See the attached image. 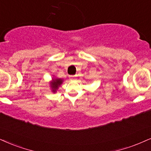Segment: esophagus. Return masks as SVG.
I'll list each match as a JSON object with an SVG mask.
<instances>
[{"label":"esophagus","mask_w":151,"mask_h":151,"mask_svg":"<svg viewBox=\"0 0 151 151\" xmlns=\"http://www.w3.org/2000/svg\"><path fill=\"white\" fill-rule=\"evenodd\" d=\"M70 80H75L76 79V77L74 75H70Z\"/></svg>","instance_id":"esophagus-1"}]
</instances>
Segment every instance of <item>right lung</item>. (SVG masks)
I'll return each mask as SVG.
<instances>
[{
    "instance_id": "obj_1",
    "label": "right lung",
    "mask_w": 151,
    "mask_h": 151,
    "mask_svg": "<svg viewBox=\"0 0 151 151\" xmlns=\"http://www.w3.org/2000/svg\"><path fill=\"white\" fill-rule=\"evenodd\" d=\"M62 82H63V80L60 79H56L53 80L52 83H51V85L53 92H55V91H56V89L58 88L59 86H60V84L62 83Z\"/></svg>"
}]
</instances>
